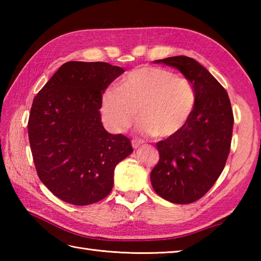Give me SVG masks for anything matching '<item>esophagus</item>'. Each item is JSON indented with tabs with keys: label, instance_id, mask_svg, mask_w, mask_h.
<instances>
[{
	"label": "esophagus",
	"instance_id": "1",
	"mask_svg": "<svg viewBox=\"0 0 261 261\" xmlns=\"http://www.w3.org/2000/svg\"><path fill=\"white\" fill-rule=\"evenodd\" d=\"M132 147H134V149H138L141 145H142V141L140 140H137V139H134L132 140Z\"/></svg>",
	"mask_w": 261,
	"mask_h": 261
}]
</instances>
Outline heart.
<instances>
[{
    "label": "heart",
    "mask_w": 261,
    "mask_h": 261,
    "mask_svg": "<svg viewBox=\"0 0 261 261\" xmlns=\"http://www.w3.org/2000/svg\"><path fill=\"white\" fill-rule=\"evenodd\" d=\"M195 104L196 93L190 81L148 66L130 71L118 87L105 91L101 111L114 132H124L138 118L139 134L167 138L185 125Z\"/></svg>",
    "instance_id": "1"
}]
</instances>
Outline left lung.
Masks as SVG:
<instances>
[{
  "instance_id": "obj_1",
  "label": "left lung",
  "mask_w": 261,
  "mask_h": 261,
  "mask_svg": "<svg viewBox=\"0 0 261 261\" xmlns=\"http://www.w3.org/2000/svg\"><path fill=\"white\" fill-rule=\"evenodd\" d=\"M178 69L191 82L196 104L177 134L157 142L159 162L150 174L159 196L176 204H190L206 194L228 159L233 112L228 93L195 59L175 56L154 60Z\"/></svg>"
}]
</instances>
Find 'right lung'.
Returning <instances> with one entry per match:
<instances>
[{"label": "right lung", "instance_id": "right-lung-1", "mask_svg": "<svg viewBox=\"0 0 261 261\" xmlns=\"http://www.w3.org/2000/svg\"><path fill=\"white\" fill-rule=\"evenodd\" d=\"M123 68L68 62L33 99L28 135L37 174L55 196L73 205L107 197L114 168L134 151L129 138L104 129L102 95Z\"/></svg>", "mask_w": 261, "mask_h": 261}]
</instances>
